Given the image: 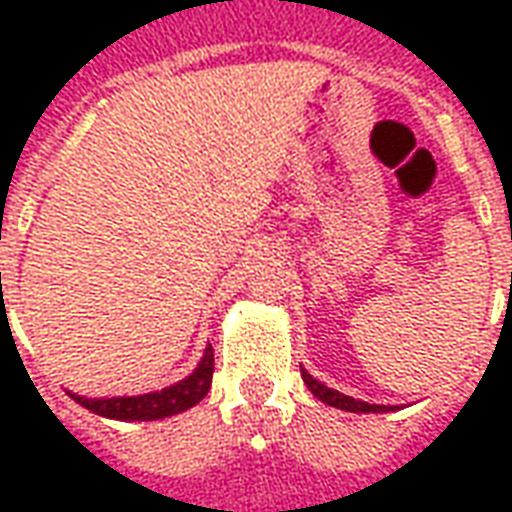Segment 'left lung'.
Masks as SVG:
<instances>
[{
	"instance_id": "left-lung-1",
	"label": "left lung",
	"mask_w": 512,
	"mask_h": 512,
	"mask_svg": "<svg viewBox=\"0 0 512 512\" xmlns=\"http://www.w3.org/2000/svg\"><path fill=\"white\" fill-rule=\"evenodd\" d=\"M301 378H304V384L310 386V392L318 400H323L326 406L334 408H343V411H354V414H381V411H389V406H376V403H362V400H354V397L340 395L337 389H329V386H323L318 378H312L307 370H301Z\"/></svg>"
}]
</instances>
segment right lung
Here are the masks:
<instances>
[{
  "mask_svg": "<svg viewBox=\"0 0 512 512\" xmlns=\"http://www.w3.org/2000/svg\"><path fill=\"white\" fill-rule=\"evenodd\" d=\"M213 378V348L205 351L200 367L191 373L189 378H183L180 384L167 386L161 392H150V395L136 397H106V400H87V397L71 395L76 403H82L84 408H90L93 414L109 419H161L180 414L186 408L197 406L202 397L208 395Z\"/></svg>",
  "mask_w": 512,
  "mask_h": 512,
  "instance_id": "add662e5",
  "label": "right lung"
}]
</instances>
